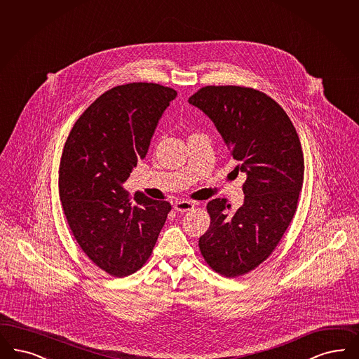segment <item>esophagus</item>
<instances>
[{
    "mask_svg": "<svg viewBox=\"0 0 359 359\" xmlns=\"http://www.w3.org/2000/svg\"><path fill=\"white\" fill-rule=\"evenodd\" d=\"M194 206H196V203L191 202V201H178V202H175L174 209H175L177 212H185L193 210Z\"/></svg>",
    "mask_w": 359,
    "mask_h": 359,
    "instance_id": "1",
    "label": "esophagus"
}]
</instances>
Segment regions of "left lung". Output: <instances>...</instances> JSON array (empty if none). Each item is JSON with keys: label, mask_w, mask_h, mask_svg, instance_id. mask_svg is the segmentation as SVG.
I'll list each match as a JSON object with an SVG mask.
<instances>
[{"label": "left lung", "mask_w": 359, "mask_h": 359, "mask_svg": "<svg viewBox=\"0 0 359 359\" xmlns=\"http://www.w3.org/2000/svg\"><path fill=\"white\" fill-rule=\"evenodd\" d=\"M189 104L212 121L246 173L242 206L230 214L227 199H212L198 242L212 270L238 277L265 261L292 222L305 172L301 142L285 110L252 88L205 86Z\"/></svg>", "instance_id": "1"}]
</instances>
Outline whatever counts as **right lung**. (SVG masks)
I'll return each mask as SVG.
<instances>
[{"label": "right lung", "instance_id": "add662e5", "mask_svg": "<svg viewBox=\"0 0 359 359\" xmlns=\"http://www.w3.org/2000/svg\"><path fill=\"white\" fill-rule=\"evenodd\" d=\"M175 97L158 83L116 86L83 111L64 147L58 189L67 224L82 252L113 277L144 266L172 210L142 193L132 202L122 185Z\"/></svg>", "mask_w": 359, "mask_h": 359}]
</instances>
